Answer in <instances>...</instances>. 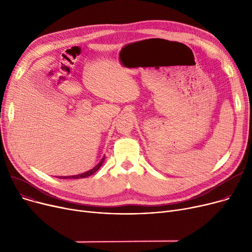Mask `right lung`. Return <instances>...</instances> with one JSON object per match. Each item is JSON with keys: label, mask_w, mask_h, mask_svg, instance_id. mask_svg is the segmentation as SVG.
I'll return each mask as SVG.
<instances>
[{"label": "right lung", "mask_w": 252, "mask_h": 252, "mask_svg": "<svg viewBox=\"0 0 252 252\" xmlns=\"http://www.w3.org/2000/svg\"><path fill=\"white\" fill-rule=\"evenodd\" d=\"M104 159H105V157H103L102 159H101V161L95 166V167H93L92 169H90V170H88V171H86V173H83V174H81V175H76V176H69V177H60L59 179H83V178H87V177H90V176H92L93 174L94 173H96V171L101 167V165L103 164V162H104Z\"/></svg>", "instance_id": "add662e5"}]
</instances>
